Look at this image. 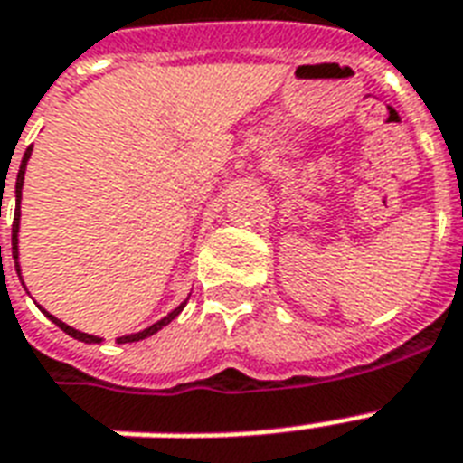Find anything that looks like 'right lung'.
<instances>
[{
  "label": "right lung",
  "instance_id": "1",
  "mask_svg": "<svg viewBox=\"0 0 463 463\" xmlns=\"http://www.w3.org/2000/svg\"><path fill=\"white\" fill-rule=\"evenodd\" d=\"M31 151H33V146L25 148L24 160H21V167H18V175H16V213H14V225H11V257H14V261H16L18 279H21V267H18V223H21V189H24V175H25V165H28V158H31ZM0 250H2V245H0ZM184 305H187V300H184L182 305H177V307H175L167 317H163L160 322L151 324L148 329L137 331V334H129V336H119L118 344H134V341H141V338L154 336L156 331H160L163 326H165V324H170L175 317L180 315L182 309H184ZM43 312H45V309H43ZM45 315H47V312H45ZM47 317H50V319H52V322L57 324L61 331H64V334L79 338V341H83V344H100V341H103V338L90 336V334H83V331H79V329H74V326H69V324L60 322L57 317H52V315H47Z\"/></svg>",
  "mask_w": 463,
  "mask_h": 463
}]
</instances>
